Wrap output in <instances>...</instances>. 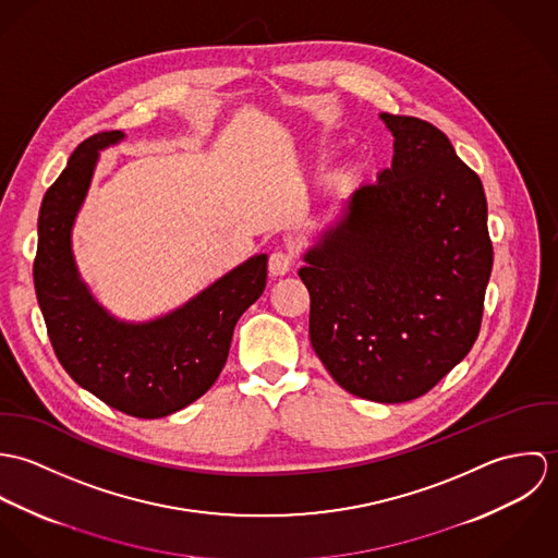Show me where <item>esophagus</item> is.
<instances>
[{
    "label": "esophagus",
    "instance_id": "34e87169",
    "mask_svg": "<svg viewBox=\"0 0 558 558\" xmlns=\"http://www.w3.org/2000/svg\"><path fill=\"white\" fill-rule=\"evenodd\" d=\"M294 266V253L288 248H275L268 255V270L272 275H286Z\"/></svg>",
    "mask_w": 558,
    "mask_h": 558
}]
</instances>
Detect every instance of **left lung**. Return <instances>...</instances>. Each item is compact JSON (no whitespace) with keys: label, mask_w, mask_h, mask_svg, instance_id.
<instances>
[{"label":"left lung","mask_w":558,"mask_h":558,"mask_svg":"<svg viewBox=\"0 0 558 558\" xmlns=\"http://www.w3.org/2000/svg\"><path fill=\"white\" fill-rule=\"evenodd\" d=\"M380 118L396 137L393 165L354 191L299 277L312 345L335 383L401 403L471 352L494 251L483 184L449 137L421 118Z\"/></svg>","instance_id":"left-lung-1"}]
</instances>
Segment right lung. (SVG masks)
Wrapping results in <instances>:
<instances>
[{"instance_id":"right-lung-1","label":"right lung","mask_w":558,"mask_h":558,"mask_svg":"<svg viewBox=\"0 0 558 558\" xmlns=\"http://www.w3.org/2000/svg\"><path fill=\"white\" fill-rule=\"evenodd\" d=\"M120 131L81 142L45 193L34 259L36 299L53 352L69 376L107 405L160 418L202 398L219 378L234 326L266 288V255H255L165 318L126 324L87 292L71 251V228L98 150Z\"/></svg>"}]
</instances>
